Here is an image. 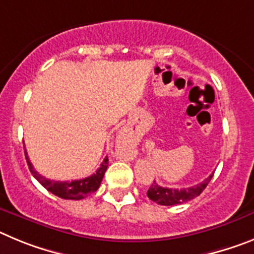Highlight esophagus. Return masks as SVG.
<instances>
[{
    "instance_id": "1",
    "label": "esophagus",
    "mask_w": 254,
    "mask_h": 254,
    "mask_svg": "<svg viewBox=\"0 0 254 254\" xmlns=\"http://www.w3.org/2000/svg\"><path fill=\"white\" fill-rule=\"evenodd\" d=\"M120 150H122V155H123V157H125V158H129V159L131 158V153H130L129 150H127V148L124 147V145H123L122 149H120Z\"/></svg>"
}]
</instances>
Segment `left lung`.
Listing matches in <instances>:
<instances>
[{"label":"left lung","mask_w":254,"mask_h":254,"mask_svg":"<svg viewBox=\"0 0 254 254\" xmlns=\"http://www.w3.org/2000/svg\"><path fill=\"white\" fill-rule=\"evenodd\" d=\"M214 173L205 178L201 184H197L196 186L189 187V189H168V187L159 186L155 181L150 185L149 190H148V197L152 201L157 202L159 205H164V206H172V205H180L187 202V201L192 200V198L197 197L209 185L211 181Z\"/></svg>","instance_id":"obj_1"}]
</instances>
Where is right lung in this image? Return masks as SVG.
<instances>
[{
	"mask_svg": "<svg viewBox=\"0 0 254 254\" xmlns=\"http://www.w3.org/2000/svg\"><path fill=\"white\" fill-rule=\"evenodd\" d=\"M25 158H26L29 170L33 173L34 177L38 180L39 184H42V186L45 187L49 192H52L53 195L58 196L61 198H64V200H81V198H84L86 196L95 192L96 190L100 187V185H101L102 178H104L107 166H109V159L106 157L101 163V166H100L99 170L96 171V173H93L90 177L82 178V180H74V181L70 182H62L49 180V178H45L44 176L39 175L34 170L33 164L29 161L26 150H25Z\"/></svg>",
	"mask_w": 254,
	"mask_h": 254,
	"instance_id": "obj_1",
	"label": "right lung"
}]
</instances>
